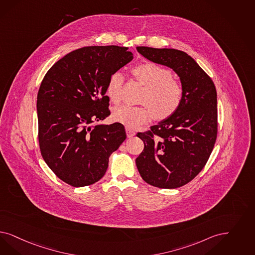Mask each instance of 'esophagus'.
Listing matches in <instances>:
<instances>
[{"mask_svg":"<svg viewBox=\"0 0 255 255\" xmlns=\"http://www.w3.org/2000/svg\"><path fill=\"white\" fill-rule=\"evenodd\" d=\"M126 134H127L128 137H132V136L135 135V132L132 131L131 129H129V128H126Z\"/></svg>","mask_w":255,"mask_h":255,"instance_id":"obj_1","label":"esophagus"}]
</instances>
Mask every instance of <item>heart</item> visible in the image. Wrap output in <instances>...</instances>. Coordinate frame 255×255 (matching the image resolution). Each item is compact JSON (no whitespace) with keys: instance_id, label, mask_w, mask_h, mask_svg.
<instances>
[{"instance_id":"b5f03b06","label":"heart","mask_w":255,"mask_h":255,"mask_svg":"<svg viewBox=\"0 0 255 255\" xmlns=\"http://www.w3.org/2000/svg\"><path fill=\"white\" fill-rule=\"evenodd\" d=\"M132 76L143 85L141 102L149 105L116 107L112 119L128 128H136L149 123L151 111L158 120H165L175 114L184 100V88L180 81L172 77L171 71L152 62H145L131 70ZM123 75L117 71L111 74L106 86V95L111 102L118 103L122 98ZM152 110L150 111V109Z\"/></svg>"}]
</instances>
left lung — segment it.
Here are the masks:
<instances>
[{"label":"left lung","mask_w":255,"mask_h":255,"mask_svg":"<svg viewBox=\"0 0 255 255\" xmlns=\"http://www.w3.org/2000/svg\"><path fill=\"white\" fill-rule=\"evenodd\" d=\"M149 61L167 66L180 77L184 100L175 114L137 132L144 149L135 159L142 179L159 188L189 183L210 156L218 133L217 90L210 77L187 53L175 49L136 47Z\"/></svg>","instance_id":"1"}]
</instances>
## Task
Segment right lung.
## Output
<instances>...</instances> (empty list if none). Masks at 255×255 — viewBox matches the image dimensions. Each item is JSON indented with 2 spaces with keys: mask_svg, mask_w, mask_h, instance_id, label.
<instances>
[{
  "mask_svg": "<svg viewBox=\"0 0 255 255\" xmlns=\"http://www.w3.org/2000/svg\"><path fill=\"white\" fill-rule=\"evenodd\" d=\"M132 58L126 47H84L46 73L36 102L39 148L63 182L74 187L95 184L105 175L111 153L126 139L123 124L93 123L110 115L107 82Z\"/></svg>",
  "mask_w": 255,
  "mask_h": 255,
  "instance_id": "obj_1",
  "label": "right lung"
}]
</instances>
